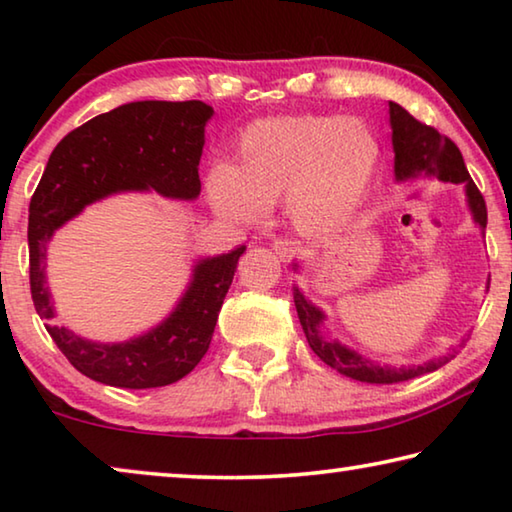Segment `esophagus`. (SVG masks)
I'll list each match as a JSON object with an SVG mask.
<instances>
[{
	"label": "esophagus",
	"instance_id": "obj_1",
	"mask_svg": "<svg viewBox=\"0 0 512 512\" xmlns=\"http://www.w3.org/2000/svg\"><path fill=\"white\" fill-rule=\"evenodd\" d=\"M273 250H275V255L282 259V262H287V259H291L293 253H296V246H293L287 239H280L273 244Z\"/></svg>",
	"mask_w": 512,
	"mask_h": 512
}]
</instances>
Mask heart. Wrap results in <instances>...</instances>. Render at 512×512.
Wrapping results in <instances>:
<instances>
[{
	"label": "heart",
	"mask_w": 512,
	"mask_h": 512,
	"mask_svg": "<svg viewBox=\"0 0 512 512\" xmlns=\"http://www.w3.org/2000/svg\"><path fill=\"white\" fill-rule=\"evenodd\" d=\"M377 162L379 144L359 119L271 117L246 128L235 164H214L205 189L228 219L259 221L289 198L300 230L329 232L357 210Z\"/></svg>",
	"instance_id": "1"
}]
</instances>
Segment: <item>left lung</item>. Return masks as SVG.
I'll return each instance as SVG.
<instances>
[{
  "label": "left lung",
  "mask_w": 512,
  "mask_h": 512,
  "mask_svg": "<svg viewBox=\"0 0 512 512\" xmlns=\"http://www.w3.org/2000/svg\"><path fill=\"white\" fill-rule=\"evenodd\" d=\"M388 115H391V131H393V151H395V180L404 183V180L418 178L420 173H427L445 183L463 185L465 187V201L467 210L472 214V221L479 225L481 235H485V225H488V210H485V201L479 189H476L474 180L465 169L463 155L458 146L449 140V137L440 135L436 128L427 124H420L418 119L411 117L402 106L388 101ZM293 271L298 273L300 262H293ZM490 284V282H488ZM488 291V287H485ZM293 302H296V311L300 318V325L305 329L309 348L314 350L320 361H325L329 368H334L341 375L366 381V384H397V381H406L413 377H420L424 372H433L440 366H445L449 359L456 357V348L447 352L445 357L429 359L418 366H388V363H377L361 352L352 350L350 345L341 343L339 339H329L323 334L325 329V311L311 302L305 291L298 284H293ZM465 339L458 343L463 345Z\"/></svg>",
  "instance_id": "8db88e82"
}]
</instances>
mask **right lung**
<instances>
[{"mask_svg": "<svg viewBox=\"0 0 512 512\" xmlns=\"http://www.w3.org/2000/svg\"><path fill=\"white\" fill-rule=\"evenodd\" d=\"M214 110L203 101H133L65 135L49 155L29 205L31 298L40 318L56 316L47 284V248L56 230L85 207L124 192H155L173 201L201 194L198 162ZM246 246L198 257L171 314L140 336L90 341L45 325L85 377L117 388H158L183 379L210 348L216 318Z\"/></svg>", "mask_w": 512, "mask_h": 512, "instance_id": "1", "label": "right lung"}]
</instances>
